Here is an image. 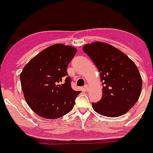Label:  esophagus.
Segmentation results:
<instances>
[{
  "instance_id": "34e87169",
  "label": "esophagus",
  "mask_w": 153,
  "mask_h": 153,
  "mask_svg": "<svg viewBox=\"0 0 153 153\" xmlns=\"http://www.w3.org/2000/svg\"><path fill=\"white\" fill-rule=\"evenodd\" d=\"M83 89H85V91H88V90H89V85H84V87H83Z\"/></svg>"
}]
</instances>
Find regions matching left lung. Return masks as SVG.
Wrapping results in <instances>:
<instances>
[{
    "label": "left lung",
    "instance_id": "obj_1",
    "mask_svg": "<svg viewBox=\"0 0 153 153\" xmlns=\"http://www.w3.org/2000/svg\"><path fill=\"white\" fill-rule=\"evenodd\" d=\"M82 48L100 71L103 84L102 98L92 103L94 110L107 117L124 115L135 105L141 92L142 80L135 64L106 43L94 42Z\"/></svg>",
    "mask_w": 153,
    "mask_h": 153
}]
</instances>
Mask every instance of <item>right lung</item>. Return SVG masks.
Masks as SVG:
<instances>
[{"instance_id": "add662e5", "label": "right lung", "mask_w": 153, "mask_h": 153, "mask_svg": "<svg viewBox=\"0 0 153 153\" xmlns=\"http://www.w3.org/2000/svg\"><path fill=\"white\" fill-rule=\"evenodd\" d=\"M76 48L56 44L48 47L25 66L20 81L26 101L45 119H58L73 109L80 91L71 88L67 68Z\"/></svg>"}]
</instances>
